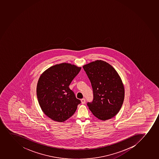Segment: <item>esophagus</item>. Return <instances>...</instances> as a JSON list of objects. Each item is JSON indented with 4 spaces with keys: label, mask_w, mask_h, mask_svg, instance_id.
Here are the masks:
<instances>
[{
    "label": "esophagus",
    "mask_w": 159,
    "mask_h": 159,
    "mask_svg": "<svg viewBox=\"0 0 159 159\" xmlns=\"http://www.w3.org/2000/svg\"><path fill=\"white\" fill-rule=\"evenodd\" d=\"M81 103L82 104H84L85 103V99H84V98H83V99H81Z\"/></svg>",
    "instance_id": "1"
}]
</instances>
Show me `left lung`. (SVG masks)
<instances>
[{"instance_id": "1", "label": "left lung", "mask_w": 159, "mask_h": 159, "mask_svg": "<svg viewBox=\"0 0 159 159\" xmlns=\"http://www.w3.org/2000/svg\"><path fill=\"white\" fill-rule=\"evenodd\" d=\"M83 68L93 89V100L87 103L92 114L102 121L116 116L125 99L124 85L118 72L101 60L84 65Z\"/></svg>"}]
</instances>
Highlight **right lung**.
<instances>
[{"label": "right lung", "mask_w": 159, "mask_h": 159, "mask_svg": "<svg viewBox=\"0 0 159 159\" xmlns=\"http://www.w3.org/2000/svg\"><path fill=\"white\" fill-rule=\"evenodd\" d=\"M81 68L71 63H62L51 66L40 75L37 85L38 102L43 112L53 121H66L80 103L69 85Z\"/></svg>", "instance_id": "right-lung-1"}]
</instances>
